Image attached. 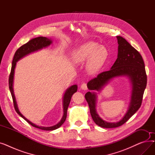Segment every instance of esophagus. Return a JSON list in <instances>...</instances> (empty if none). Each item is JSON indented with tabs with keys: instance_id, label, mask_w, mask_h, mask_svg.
<instances>
[{
	"instance_id": "esophagus-1",
	"label": "esophagus",
	"mask_w": 155,
	"mask_h": 155,
	"mask_svg": "<svg viewBox=\"0 0 155 155\" xmlns=\"http://www.w3.org/2000/svg\"><path fill=\"white\" fill-rule=\"evenodd\" d=\"M81 88L84 91H87V85L86 83H83L82 85H81Z\"/></svg>"
}]
</instances>
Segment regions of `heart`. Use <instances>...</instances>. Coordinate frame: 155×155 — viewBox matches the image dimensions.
<instances>
[{
    "label": "heart",
    "mask_w": 155,
    "mask_h": 155,
    "mask_svg": "<svg viewBox=\"0 0 155 155\" xmlns=\"http://www.w3.org/2000/svg\"><path fill=\"white\" fill-rule=\"evenodd\" d=\"M108 55L107 49L95 42H88L77 48L73 51V61L81 63L88 59L87 67L89 71L94 73L102 67Z\"/></svg>",
    "instance_id": "b5f03b06"
}]
</instances>
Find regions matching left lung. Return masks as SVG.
Masks as SVG:
<instances>
[{"label":"left lung","instance_id":"obj_1","mask_svg":"<svg viewBox=\"0 0 155 155\" xmlns=\"http://www.w3.org/2000/svg\"><path fill=\"white\" fill-rule=\"evenodd\" d=\"M116 37L119 44L117 60L110 70L103 71L97 75L95 78L89 81L87 87L89 90L99 91L110 79L116 77L127 76L131 80L133 85L131 101L129 110L124 117L118 123H107L102 119L97 114L96 94L94 92H88L85 95L90 108L91 116L95 123L104 128L120 126L134 114L141 107L147 84V75L141 55L124 38L120 36Z\"/></svg>","mask_w":155,"mask_h":155}]
</instances>
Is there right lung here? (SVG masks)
<instances>
[{
    "mask_svg": "<svg viewBox=\"0 0 155 155\" xmlns=\"http://www.w3.org/2000/svg\"><path fill=\"white\" fill-rule=\"evenodd\" d=\"M52 41L51 39H48L46 37H38L36 38L31 39L30 41L26 43L21 46L19 48H18L17 51H15L13 60H12V67H11V73L9 75V89H10V92L11 93V95L12 97V100H13V104H14V109L19 116H21L24 120H26L29 124H30L31 126L33 127H35L36 128H39L40 129L42 130H45V131H52V130H54L58 129L60 127L63 123L66 120L67 118V109L68 107V105L70 104V101L71 96L75 92L77 91V85H74L71 86L70 88H68L67 91L65 92L63 97V116L61 119V120L59 122V123L51 127H41V126H38L33 123H32L31 121H29L28 119H27L25 117H24L22 114L19 111V109L17 106V104H16L15 99V97L14 95V92H13V88H12V85H13V79H14V69L15 67V64L16 62H17L19 60L22 58V57L24 56H26V54L31 53L32 52H34L35 51H37L38 50H40V49H42L43 48L46 47L50 45Z\"/></svg>",
    "mask_w": 155,
    "mask_h": 155,
    "instance_id": "1",
    "label": "right lung"
}]
</instances>
